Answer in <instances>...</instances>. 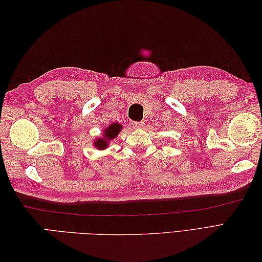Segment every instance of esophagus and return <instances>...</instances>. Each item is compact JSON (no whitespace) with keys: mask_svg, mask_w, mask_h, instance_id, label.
<instances>
[{"mask_svg":"<svg viewBox=\"0 0 262 262\" xmlns=\"http://www.w3.org/2000/svg\"><path fill=\"white\" fill-rule=\"evenodd\" d=\"M132 125H133V128H136V129H142L144 126V122H133Z\"/></svg>","mask_w":262,"mask_h":262,"instance_id":"esophagus-1","label":"esophagus"}]
</instances>
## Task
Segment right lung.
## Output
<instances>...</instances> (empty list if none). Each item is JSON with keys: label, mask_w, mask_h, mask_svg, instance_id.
Here are the masks:
<instances>
[{"label": "right lung", "mask_w": 262, "mask_h": 262, "mask_svg": "<svg viewBox=\"0 0 262 262\" xmlns=\"http://www.w3.org/2000/svg\"><path fill=\"white\" fill-rule=\"evenodd\" d=\"M122 130V124L119 122H113L110 123L108 126L101 131V137L95 139L93 142V145L95 148H97L99 150L106 149L109 146V143L113 140H115L118 134L120 133Z\"/></svg>", "instance_id": "obj_1"}]
</instances>
